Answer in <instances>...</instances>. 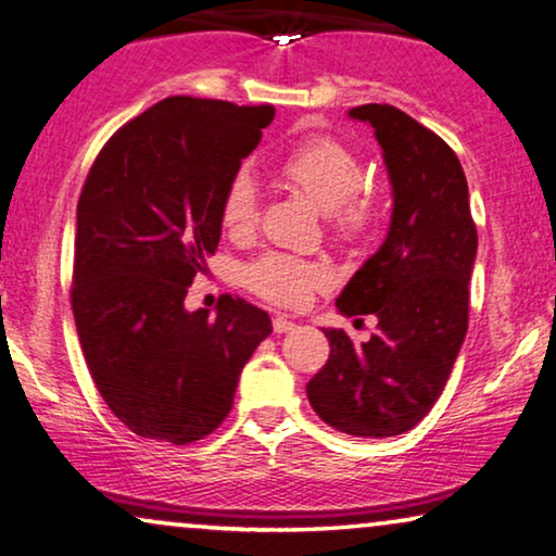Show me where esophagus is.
Instances as JSON below:
<instances>
[{"mask_svg":"<svg viewBox=\"0 0 556 556\" xmlns=\"http://www.w3.org/2000/svg\"><path fill=\"white\" fill-rule=\"evenodd\" d=\"M294 323H292V319H287L285 315H277L275 317V332L277 334H287V332H292L294 330Z\"/></svg>","mask_w":556,"mask_h":556,"instance_id":"1","label":"esophagus"}]
</instances>
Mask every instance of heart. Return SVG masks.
Here are the masks:
<instances>
[{"label": "heart", "instance_id": "b5f03b06", "mask_svg": "<svg viewBox=\"0 0 556 556\" xmlns=\"http://www.w3.org/2000/svg\"><path fill=\"white\" fill-rule=\"evenodd\" d=\"M281 181L304 193L330 218L342 237H357L375 218V199L363 191V168L355 153L338 140L312 136L289 148L277 163ZM222 222L231 233H244L256 224V186L247 174L226 189ZM330 281V269L292 254H264L244 267V285L262 300L279 307H302L312 292Z\"/></svg>", "mask_w": 556, "mask_h": 556}]
</instances>
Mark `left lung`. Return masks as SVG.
<instances>
[{
	"label": "left lung",
	"mask_w": 556,
	"mask_h": 556,
	"mask_svg": "<svg viewBox=\"0 0 556 556\" xmlns=\"http://www.w3.org/2000/svg\"><path fill=\"white\" fill-rule=\"evenodd\" d=\"M382 151L393 211L378 252L338 296L340 315H375L378 332L353 345L323 327L330 359L307 382L309 405L334 431L390 438L433 408L464 345L476 226L458 155L393 105H359Z\"/></svg>",
	"instance_id": "left-lung-1"
}]
</instances>
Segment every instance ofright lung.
Listing matches in <instances>:
<instances>
[{"mask_svg":"<svg viewBox=\"0 0 556 556\" xmlns=\"http://www.w3.org/2000/svg\"><path fill=\"white\" fill-rule=\"evenodd\" d=\"M271 105L166 98L115 132L77 201L73 315L92 380L132 433L193 443L222 426L271 319L224 296L186 309L222 239V203Z\"/></svg>","mask_w":556,"mask_h":556,"instance_id":"right-lung-1","label":"right lung"}]
</instances>
